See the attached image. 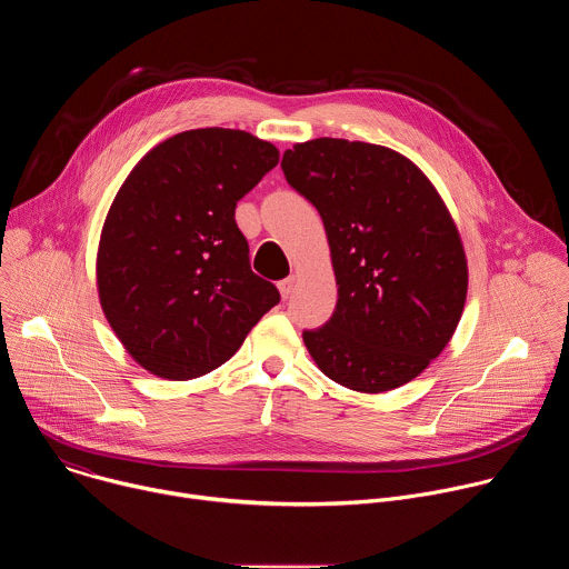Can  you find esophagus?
Wrapping results in <instances>:
<instances>
[{
    "label": "esophagus",
    "mask_w": 569,
    "mask_h": 569,
    "mask_svg": "<svg viewBox=\"0 0 569 569\" xmlns=\"http://www.w3.org/2000/svg\"><path fill=\"white\" fill-rule=\"evenodd\" d=\"M295 283H297V277H288V279L279 281V292H281V297H283V299H288V297L292 295Z\"/></svg>",
    "instance_id": "obj_1"
}]
</instances>
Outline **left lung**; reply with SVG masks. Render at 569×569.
<instances>
[{"mask_svg":"<svg viewBox=\"0 0 569 569\" xmlns=\"http://www.w3.org/2000/svg\"><path fill=\"white\" fill-rule=\"evenodd\" d=\"M292 189L327 229L338 306L303 345L323 376L360 393L415 380L463 312L468 261L430 178L387 146L319 137L283 152Z\"/></svg>","mask_w":569,"mask_h":569,"instance_id":"1","label":"left lung"}]
</instances>
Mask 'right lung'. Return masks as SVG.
<instances>
[{"instance_id":"1","label":"right lung","mask_w":569,"mask_h":569,"mask_svg":"<svg viewBox=\"0 0 569 569\" xmlns=\"http://www.w3.org/2000/svg\"><path fill=\"white\" fill-rule=\"evenodd\" d=\"M279 164L246 130L198 128L150 148L117 191L97 252L106 319L130 358L167 380L227 362L279 290L250 268L236 202Z\"/></svg>"}]
</instances>
